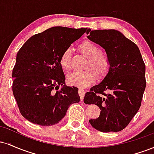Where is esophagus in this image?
I'll list each match as a JSON object with an SVG mask.
<instances>
[{
	"mask_svg": "<svg viewBox=\"0 0 154 154\" xmlns=\"http://www.w3.org/2000/svg\"><path fill=\"white\" fill-rule=\"evenodd\" d=\"M78 93H79V96H80V99L81 100H83V98H84L85 96V91L84 89H82V88H79V90H78Z\"/></svg>",
	"mask_w": 154,
	"mask_h": 154,
	"instance_id": "1",
	"label": "esophagus"
}]
</instances>
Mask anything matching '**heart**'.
Listing matches in <instances>:
<instances>
[{
    "label": "heart",
    "instance_id": "obj_1",
    "mask_svg": "<svg viewBox=\"0 0 154 154\" xmlns=\"http://www.w3.org/2000/svg\"><path fill=\"white\" fill-rule=\"evenodd\" d=\"M79 48L82 54L88 57L86 66L82 71L72 72L69 75L67 81L70 85L79 87L89 85L94 82L97 72L98 76L103 77L109 72L110 68V61L108 55L103 51H99V48L91 40H85L79 45ZM71 50L67 48L63 51L60 56L59 62L61 66L65 71H69L71 69Z\"/></svg>",
    "mask_w": 154,
    "mask_h": 154
}]
</instances>
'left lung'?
<instances>
[{
    "mask_svg": "<svg viewBox=\"0 0 154 154\" xmlns=\"http://www.w3.org/2000/svg\"><path fill=\"white\" fill-rule=\"evenodd\" d=\"M88 39L105 49L110 61L109 72L100 84L85 93L84 102L101 110L89 120L103 132H119L130 122L141 106L146 89V65L138 47L115 29L87 31Z\"/></svg>",
    "mask_w": 154,
    "mask_h": 154,
    "instance_id": "left-lung-1",
    "label": "left lung"
}]
</instances>
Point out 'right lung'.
I'll return each mask as SVG.
<instances>
[{"label":"right lung","instance_id":"add662e5","mask_svg":"<svg viewBox=\"0 0 154 154\" xmlns=\"http://www.w3.org/2000/svg\"><path fill=\"white\" fill-rule=\"evenodd\" d=\"M89 30L54 26L32 36L19 49L12 71V91L21 114L28 121L41 126L56 125L71 104L79 102L78 88L65 85L59 59L63 51Z\"/></svg>","mask_w":154,"mask_h":154}]
</instances>
